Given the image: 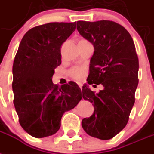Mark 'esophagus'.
Returning a JSON list of instances; mask_svg holds the SVG:
<instances>
[{"instance_id": "1", "label": "esophagus", "mask_w": 154, "mask_h": 154, "mask_svg": "<svg viewBox=\"0 0 154 154\" xmlns=\"http://www.w3.org/2000/svg\"><path fill=\"white\" fill-rule=\"evenodd\" d=\"M78 85L80 87V89H82V83H81V82H78Z\"/></svg>"}]
</instances>
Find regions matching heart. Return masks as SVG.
<instances>
[{"label": "heart", "instance_id": "b5f03b06", "mask_svg": "<svg viewBox=\"0 0 154 154\" xmlns=\"http://www.w3.org/2000/svg\"><path fill=\"white\" fill-rule=\"evenodd\" d=\"M86 68L82 66H75L69 70L70 76L76 80L82 79L86 75Z\"/></svg>", "mask_w": 154, "mask_h": 154}]
</instances>
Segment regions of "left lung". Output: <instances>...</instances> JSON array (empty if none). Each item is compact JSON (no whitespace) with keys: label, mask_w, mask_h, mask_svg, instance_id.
Masks as SVG:
<instances>
[{"label":"left lung","mask_w":154,"mask_h":154,"mask_svg":"<svg viewBox=\"0 0 154 154\" xmlns=\"http://www.w3.org/2000/svg\"><path fill=\"white\" fill-rule=\"evenodd\" d=\"M77 30L94 47L90 63L88 84H101L97 94L87 85L82 97L94 105V112L82 120L92 137L109 140L127 125L138 84V58L131 34L124 26L109 20L78 21Z\"/></svg>","instance_id":"obj_1"}]
</instances>
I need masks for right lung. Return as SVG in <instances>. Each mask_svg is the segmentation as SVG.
<instances>
[{
  "label": "right lung",
  "instance_id": "right-lung-1",
  "mask_svg": "<svg viewBox=\"0 0 154 154\" xmlns=\"http://www.w3.org/2000/svg\"><path fill=\"white\" fill-rule=\"evenodd\" d=\"M75 30V23H49L35 26L20 42L12 67L13 103L23 130L34 138L53 135L62 116L74 109L82 91L74 82L53 83L61 63L60 47Z\"/></svg>",
  "mask_w": 154,
  "mask_h": 154
}]
</instances>
